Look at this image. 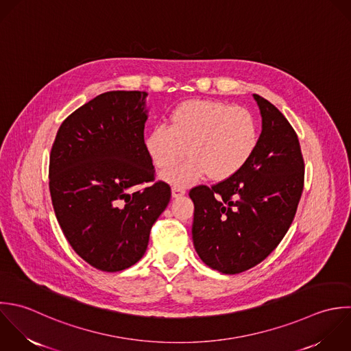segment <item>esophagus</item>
Wrapping results in <instances>:
<instances>
[{"mask_svg":"<svg viewBox=\"0 0 351 351\" xmlns=\"http://www.w3.org/2000/svg\"><path fill=\"white\" fill-rule=\"evenodd\" d=\"M186 194V191L180 187H172V198H179L183 197Z\"/></svg>","mask_w":351,"mask_h":351,"instance_id":"1","label":"esophagus"}]
</instances>
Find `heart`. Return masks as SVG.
<instances>
[{"label": "heart", "instance_id": "b5f03b06", "mask_svg": "<svg viewBox=\"0 0 351 351\" xmlns=\"http://www.w3.org/2000/svg\"><path fill=\"white\" fill-rule=\"evenodd\" d=\"M169 125H156L145 139L154 165L167 171L184 156V162L164 175L175 187L194 184L205 175L215 182L239 172L258 145V124L245 108L221 101L189 99L175 106Z\"/></svg>", "mask_w": 351, "mask_h": 351}]
</instances>
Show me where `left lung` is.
<instances>
[{
    "label": "left lung",
    "mask_w": 351,
    "mask_h": 351,
    "mask_svg": "<svg viewBox=\"0 0 351 351\" xmlns=\"http://www.w3.org/2000/svg\"><path fill=\"white\" fill-rule=\"evenodd\" d=\"M253 97L263 119L254 154L234 176L190 191L195 252L226 275L256 267L276 249L304 190L305 165L294 128L275 105Z\"/></svg>",
    "instance_id": "obj_1"
}]
</instances>
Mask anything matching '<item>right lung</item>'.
I'll return each mask as SVG.
<instances>
[{"mask_svg":"<svg viewBox=\"0 0 351 351\" xmlns=\"http://www.w3.org/2000/svg\"><path fill=\"white\" fill-rule=\"evenodd\" d=\"M145 91H106L60 125L49 162L57 221L72 249L91 267L117 272L145 254L152 226L165 210L171 189L154 180L146 150Z\"/></svg>","mask_w":351,"mask_h":351,"instance_id":"1","label":"right lung"}]
</instances>
